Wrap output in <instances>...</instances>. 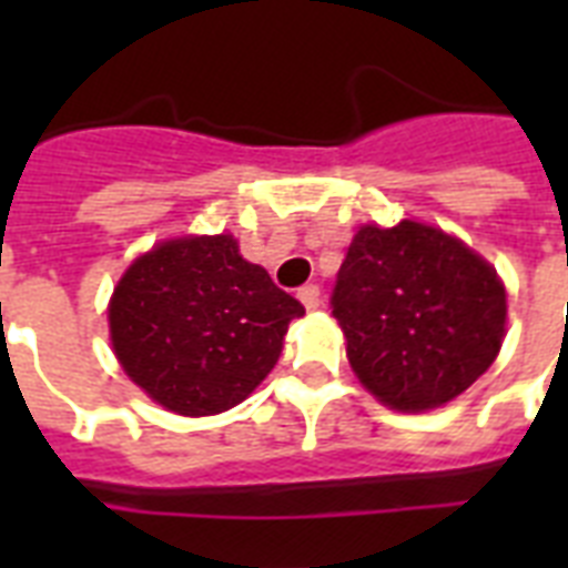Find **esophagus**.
Here are the masks:
<instances>
[{"instance_id":"34e87169","label":"esophagus","mask_w":568,"mask_h":568,"mask_svg":"<svg viewBox=\"0 0 568 568\" xmlns=\"http://www.w3.org/2000/svg\"><path fill=\"white\" fill-rule=\"evenodd\" d=\"M297 301H301L306 310H318V306H321V288H318V285H312V283L301 285V288H297Z\"/></svg>"}]
</instances>
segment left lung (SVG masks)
<instances>
[{
    "label": "left lung",
    "mask_w": 568,
    "mask_h": 568,
    "mask_svg": "<svg viewBox=\"0 0 568 568\" xmlns=\"http://www.w3.org/2000/svg\"><path fill=\"white\" fill-rule=\"evenodd\" d=\"M329 306L359 383L404 413L463 395L495 363L507 324L495 267L415 221L359 226Z\"/></svg>",
    "instance_id": "1"
}]
</instances>
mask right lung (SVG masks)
<instances>
[{
	"label": "right lung",
	"mask_w": 568,
	"mask_h": 568,
	"mask_svg": "<svg viewBox=\"0 0 568 568\" xmlns=\"http://www.w3.org/2000/svg\"><path fill=\"white\" fill-rule=\"evenodd\" d=\"M301 301L276 288L232 235L155 244L120 276L109 303L123 372L155 404L214 415L241 404L280 359Z\"/></svg>",
	"instance_id": "add662e5"
}]
</instances>
